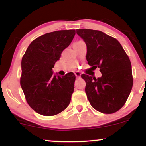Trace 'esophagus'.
Segmentation results:
<instances>
[{"label": "esophagus", "instance_id": "1", "mask_svg": "<svg viewBox=\"0 0 146 146\" xmlns=\"http://www.w3.org/2000/svg\"><path fill=\"white\" fill-rule=\"evenodd\" d=\"M75 75L77 77V78H80V77L81 76V73L79 71L75 72Z\"/></svg>", "mask_w": 146, "mask_h": 146}]
</instances>
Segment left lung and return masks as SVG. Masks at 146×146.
<instances>
[{
    "label": "left lung",
    "mask_w": 146,
    "mask_h": 146,
    "mask_svg": "<svg viewBox=\"0 0 146 146\" xmlns=\"http://www.w3.org/2000/svg\"><path fill=\"white\" fill-rule=\"evenodd\" d=\"M86 43L88 64L100 68L102 75L93 78L82 74L86 82L87 98L90 105L100 113L111 114L125 104L133 84L132 66L119 41L101 31L76 30Z\"/></svg>",
    "instance_id": "1"
}]
</instances>
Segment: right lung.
Listing matches in <instances>:
<instances>
[{"label": "right lung", "mask_w": 146, "mask_h": 146, "mask_svg": "<svg viewBox=\"0 0 146 146\" xmlns=\"http://www.w3.org/2000/svg\"><path fill=\"white\" fill-rule=\"evenodd\" d=\"M75 35V29L45 33L29 44L23 57L21 88L30 107L42 115H56L71 102L75 75L60 76L52 68Z\"/></svg>", "instance_id": "right-lung-1"}]
</instances>
